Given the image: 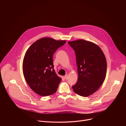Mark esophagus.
<instances>
[{
    "label": "esophagus",
    "mask_w": 126,
    "mask_h": 126,
    "mask_svg": "<svg viewBox=\"0 0 126 126\" xmlns=\"http://www.w3.org/2000/svg\"><path fill=\"white\" fill-rule=\"evenodd\" d=\"M68 75H66L64 76V78L66 79V80H67V79H68Z\"/></svg>",
    "instance_id": "1"
}]
</instances>
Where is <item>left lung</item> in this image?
Listing matches in <instances>:
<instances>
[{"label":"left lung","mask_w":126,"mask_h":126,"mask_svg":"<svg viewBox=\"0 0 126 126\" xmlns=\"http://www.w3.org/2000/svg\"><path fill=\"white\" fill-rule=\"evenodd\" d=\"M68 43L75 51L78 66V81L72 89L79 95L88 96L96 91L105 81L106 57L101 48L93 42L80 39Z\"/></svg>","instance_id":"obj_1"}]
</instances>
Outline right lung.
<instances>
[{"instance_id": "obj_1", "label": "right lung", "mask_w": 126, "mask_h": 126, "mask_svg": "<svg viewBox=\"0 0 126 126\" xmlns=\"http://www.w3.org/2000/svg\"><path fill=\"white\" fill-rule=\"evenodd\" d=\"M65 43V40L42 38L26 51L22 64L24 77L30 88L38 95L48 96L56 92L62 79L55 71L52 57Z\"/></svg>"}]
</instances>
